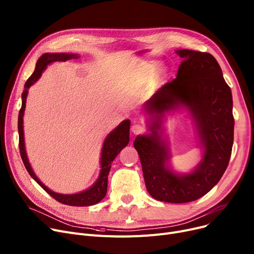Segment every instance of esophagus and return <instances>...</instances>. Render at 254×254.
I'll return each mask as SVG.
<instances>
[{
	"instance_id": "obj_1",
	"label": "esophagus",
	"mask_w": 254,
	"mask_h": 254,
	"mask_svg": "<svg viewBox=\"0 0 254 254\" xmlns=\"http://www.w3.org/2000/svg\"><path fill=\"white\" fill-rule=\"evenodd\" d=\"M144 130H145V128L141 125H139V124H136V125H134V126L131 127V131L134 132V134H136V135L142 134V132H144Z\"/></svg>"
}]
</instances>
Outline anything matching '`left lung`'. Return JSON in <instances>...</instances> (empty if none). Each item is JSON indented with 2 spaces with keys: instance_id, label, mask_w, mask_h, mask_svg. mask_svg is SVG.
I'll use <instances>...</instances> for the list:
<instances>
[{
  "instance_id": "1",
  "label": "left lung",
  "mask_w": 254,
  "mask_h": 254,
  "mask_svg": "<svg viewBox=\"0 0 254 254\" xmlns=\"http://www.w3.org/2000/svg\"><path fill=\"white\" fill-rule=\"evenodd\" d=\"M176 53L182 59L177 76L146 102V111L153 122L149 134L138 136L134 146L149 194L157 201L180 204L202 197L222 177L232 154L235 120L232 91L215 58L189 49ZM179 106L190 111L204 149L201 162L189 175L170 170L167 144L161 138L164 112Z\"/></svg>"
}]
</instances>
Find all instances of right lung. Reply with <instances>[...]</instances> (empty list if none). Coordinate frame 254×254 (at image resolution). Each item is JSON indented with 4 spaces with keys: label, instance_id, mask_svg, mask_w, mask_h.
I'll use <instances>...</instances> for the list:
<instances>
[{
    "label": "right lung",
    "instance_id": "right-lung-1",
    "mask_svg": "<svg viewBox=\"0 0 254 254\" xmlns=\"http://www.w3.org/2000/svg\"><path fill=\"white\" fill-rule=\"evenodd\" d=\"M78 55L73 53H44L37 61L36 68L31 77L26 80L24 84V89L21 95L22 104L18 114V135H19V151L21 155V159L24 164L26 171L29 172L31 177L40 185L41 188L50 194L53 198L57 199L58 202L69 205V206H77V207H85L98 204L105 197L108 188V174L111 169V164L124 147L129 142V125L130 122L128 119L124 120L117 127H115L110 134L106 137L101 154V171L97 181L93 183L89 189L84 191L74 193V194H63L50 190L48 188L38 179L35 173L29 163L28 156H26L25 147H24V137H23V115L25 109L26 97H28L29 88L41 77L43 71L46 66L53 62H65L72 59H78Z\"/></svg>",
    "mask_w": 254,
    "mask_h": 254
}]
</instances>
